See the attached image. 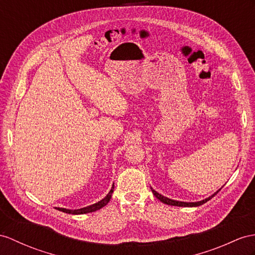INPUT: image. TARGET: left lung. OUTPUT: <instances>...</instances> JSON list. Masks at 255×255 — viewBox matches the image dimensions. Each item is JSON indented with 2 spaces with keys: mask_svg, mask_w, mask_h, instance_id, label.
<instances>
[{
  "mask_svg": "<svg viewBox=\"0 0 255 255\" xmlns=\"http://www.w3.org/2000/svg\"><path fill=\"white\" fill-rule=\"evenodd\" d=\"M220 190H221V189H220ZM220 190H217V191L215 192V194H213L211 197L207 198V199H204V200H201V201H198V202H182V201L172 200V199H169V198L163 197L162 195L158 194V192H157L156 190H153V189L151 188V191H152V194L154 195V197L158 198V199H159L161 202H163V203H165V204H170V206H176V207H199V206H201V204H203V203H206L207 201H209L210 199H212V198H213Z\"/></svg>",
  "mask_w": 255,
  "mask_h": 255,
  "instance_id": "left-lung-1",
  "label": "left lung"
}]
</instances>
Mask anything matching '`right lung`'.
Returning <instances> with one entry per match:
<instances>
[{
	"instance_id": "right-lung-1",
	"label": "right lung",
	"mask_w": 255,
	"mask_h": 255,
	"mask_svg": "<svg viewBox=\"0 0 255 255\" xmlns=\"http://www.w3.org/2000/svg\"><path fill=\"white\" fill-rule=\"evenodd\" d=\"M114 188H115V185H113V188L109 191V194L104 198L103 200H101L97 203L92 204L90 207H86V208H82V209H79V210H67V209H63V208H57L58 211H61V212H65V213H69V214H84V213H90V212H94L96 210L102 209L103 207L106 206V204L110 201V198L111 195H113L114 192Z\"/></svg>"
}]
</instances>
